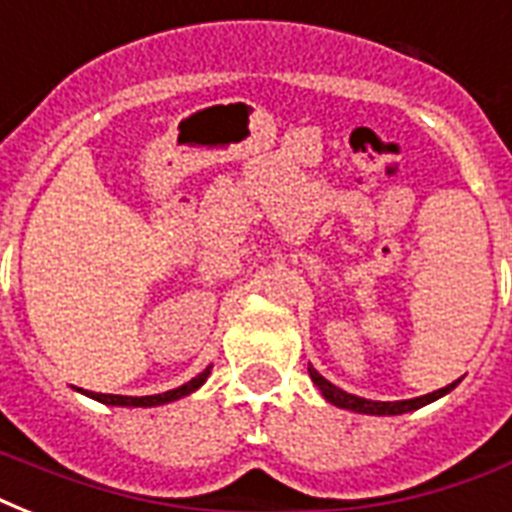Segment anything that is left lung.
<instances>
[{
  "label": "left lung",
  "instance_id": "obj_1",
  "mask_svg": "<svg viewBox=\"0 0 512 512\" xmlns=\"http://www.w3.org/2000/svg\"><path fill=\"white\" fill-rule=\"evenodd\" d=\"M308 374H311L313 385L321 390V396L327 398L329 404L340 406V409H350V412H358V414H404V412H414V409H420V406L430 404V401H436L441 398L444 393H449L452 388H457V382L452 385H446L441 390H433L428 396H420V398H409V401H369V398H358L353 393H345L342 388L332 385L329 380H324L313 366H308Z\"/></svg>",
  "mask_w": 512,
  "mask_h": 512
}]
</instances>
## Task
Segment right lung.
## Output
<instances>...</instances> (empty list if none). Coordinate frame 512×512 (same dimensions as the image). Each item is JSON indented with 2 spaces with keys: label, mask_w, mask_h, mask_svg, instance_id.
<instances>
[{
  "label": "right lung",
  "mask_w": 512,
  "mask_h": 512,
  "mask_svg": "<svg viewBox=\"0 0 512 512\" xmlns=\"http://www.w3.org/2000/svg\"><path fill=\"white\" fill-rule=\"evenodd\" d=\"M209 369H212V366H207V369H204L199 377H193V380H188L185 385H180V388L167 390V393H156V396H111V393H90V390H84V393H87L90 398H95V401H100V404H108V406H159V404H170V401H177V398L188 396V393H193L196 388H201V385H204V380L209 377Z\"/></svg>",
  "instance_id": "obj_1"
}]
</instances>
